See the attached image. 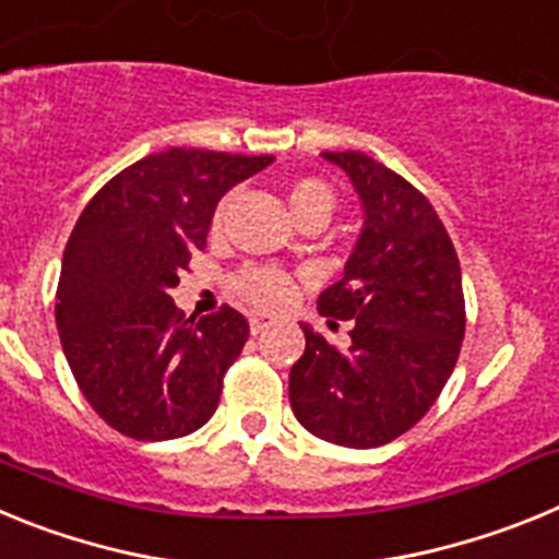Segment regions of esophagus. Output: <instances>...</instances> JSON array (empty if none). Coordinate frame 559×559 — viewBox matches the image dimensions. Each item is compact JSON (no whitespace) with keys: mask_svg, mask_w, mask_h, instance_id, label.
I'll list each match as a JSON object with an SVG mask.
<instances>
[{"mask_svg":"<svg viewBox=\"0 0 559 559\" xmlns=\"http://www.w3.org/2000/svg\"><path fill=\"white\" fill-rule=\"evenodd\" d=\"M271 324H274V319H271L269 313H251V319H249V328H251V333H263L265 328H271Z\"/></svg>","mask_w":559,"mask_h":559,"instance_id":"obj_1","label":"esophagus"}]
</instances>
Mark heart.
Here are the masks:
<instances>
[{
    "mask_svg": "<svg viewBox=\"0 0 559 559\" xmlns=\"http://www.w3.org/2000/svg\"><path fill=\"white\" fill-rule=\"evenodd\" d=\"M229 201L224 199L212 215V229L218 231L226 221L229 212ZM288 204L294 218H302L308 212H322V215H333L335 210V195L324 181L319 179H299L290 185ZM231 288L237 296H243L246 302L257 305V308H280V305L290 302L296 294V285L285 271L271 269V265H246L235 274Z\"/></svg>",
    "mask_w": 559,
    "mask_h": 559,
    "instance_id": "1",
    "label": "heart"
}]
</instances>
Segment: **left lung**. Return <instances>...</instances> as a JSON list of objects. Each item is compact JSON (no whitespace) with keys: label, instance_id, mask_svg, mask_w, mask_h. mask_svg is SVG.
Masks as SVG:
<instances>
[{"label":"left lung","instance_id":"1","mask_svg":"<svg viewBox=\"0 0 559 559\" xmlns=\"http://www.w3.org/2000/svg\"><path fill=\"white\" fill-rule=\"evenodd\" d=\"M322 156L347 173L364 210L344 276L319 296V313L353 319V330L338 349L302 324L288 397L313 437L378 448L426 417L456 367L462 269L433 206L403 176L360 151Z\"/></svg>","mask_w":559,"mask_h":559}]
</instances>
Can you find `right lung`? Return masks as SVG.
I'll use <instances>...</instances> for the list:
<instances>
[{
	"mask_svg": "<svg viewBox=\"0 0 559 559\" xmlns=\"http://www.w3.org/2000/svg\"><path fill=\"white\" fill-rule=\"evenodd\" d=\"M274 156L170 147L117 173L63 249L56 324L88 406L142 442L187 437L215 414L249 338L243 313L185 319L170 290L206 246L215 206Z\"/></svg>",
	"mask_w": 559,
	"mask_h": 559,
	"instance_id": "1",
	"label": "right lung"
}]
</instances>
